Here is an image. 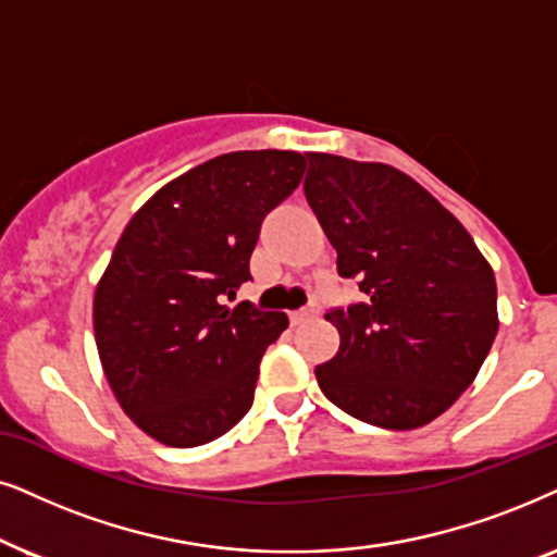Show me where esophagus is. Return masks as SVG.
I'll use <instances>...</instances> for the list:
<instances>
[{
	"label": "esophagus",
	"mask_w": 557,
	"mask_h": 557,
	"mask_svg": "<svg viewBox=\"0 0 557 557\" xmlns=\"http://www.w3.org/2000/svg\"><path fill=\"white\" fill-rule=\"evenodd\" d=\"M315 315H318V306H313V302H310V306L290 313V323L293 325H300V323H306V321H310V318H315Z\"/></svg>",
	"instance_id": "obj_1"
}]
</instances>
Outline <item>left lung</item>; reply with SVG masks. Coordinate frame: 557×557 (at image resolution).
Returning <instances> with one entry per match:
<instances>
[{
  "instance_id": "obj_1",
  "label": "left lung",
  "mask_w": 557,
  "mask_h": 557,
  "mask_svg": "<svg viewBox=\"0 0 557 557\" xmlns=\"http://www.w3.org/2000/svg\"><path fill=\"white\" fill-rule=\"evenodd\" d=\"M306 198L364 302L325 313L336 356L315 367L333 405L387 430L428 425L476 380L499 331L496 280L471 234L410 175L308 152Z\"/></svg>"
}]
</instances>
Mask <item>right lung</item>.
<instances>
[{
    "label": "right lung",
    "mask_w": 557,
    "mask_h": 557,
    "mask_svg": "<svg viewBox=\"0 0 557 557\" xmlns=\"http://www.w3.org/2000/svg\"><path fill=\"white\" fill-rule=\"evenodd\" d=\"M290 150L219 154L170 181L119 236L96 285L94 333L109 387L154 441L193 448L249 412L267 346L287 315L226 308L251 280L267 213L298 188Z\"/></svg>",
    "instance_id": "1"
}]
</instances>
